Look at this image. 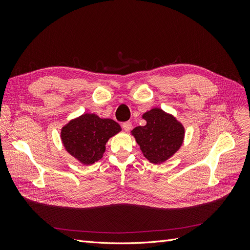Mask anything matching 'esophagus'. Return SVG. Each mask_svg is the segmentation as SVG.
Here are the masks:
<instances>
[{
  "instance_id": "1",
  "label": "esophagus",
  "mask_w": 250,
  "mask_h": 250,
  "mask_svg": "<svg viewBox=\"0 0 250 250\" xmlns=\"http://www.w3.org/2000/svg\"><path fill=\"white\" fill-rule=\"evenodd\" d=\"M131 128H132L131 122H125V123H123V129H124L126 132L129 131V130L131 129Z\"/></svg>"
}]
</instances>
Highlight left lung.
Segmentation results:
<instances>
[{
  "mask_svg": "<svg viewBox=\"0 0 250 250\" xmlns=\"http://www.w3.org/2000/svg\"><path fill=\"white\" fill-rule=\"evenodd\" d=\"M142 118L146 124L133 128L130 133L143 155L151 164L167 162L183 145L186 133L183 123L160 107L144 112Z\"/></svg>",
  "mask_w": 250,
  "mask_h": 250,
  "instance_id": "8db88e82",
  "label": "left lung"
}]
</instances>
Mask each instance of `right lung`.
<instances>
[{"label":"right lung","instance_id":"obj_1","mask_svg":"<svg viewBox=\"0 0 250 250\" xmlns=\"http://www.w3.org/2000/svg\"><path fill=\"white\" fill-rule=\"evenodd\" d=\"M122 128L111 119L85 112L70 120L60 130V139L65 151L84 166L102 158L105 145Z\"/></svg>","mask_w":250,"mask_h":250}]
</instances>
